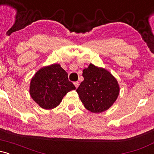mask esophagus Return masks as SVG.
I'll return each mask as SVG.
<instances>
[{
	"label": "esophagus",
	"mask_w": 154,
	"mask_h": 154,
	"mask_svg": "<svg viewBox=\"0 0 154 154\" xmlns=\"http://www.w3.org/2000/svg\"><path fill=\"white\" fill-rule=\"evenodd\" d=\"M74 85H75V87L77 88H78V86H79V82H78V81H77V82H74Z\"/></svg>",
	"instance_id": "esophagus-1"
}]
</instances>
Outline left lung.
Instances as JSON below:
<instances>
[{
	"label": "left lung",
	"mask_w": 154,
	"mask_h": 154,
	"mask_svg": "<svg viewBox=\"0 0 154 154\" xmlns=\"http://www.w3.org/2000/svg\"><path fill=\"white\" fill-rule=\"evenodd\" d=\"M82 72L84 80L77 89V93L84 106L93 113L106 111L119 95L117 80L106 69L92 63Z\"/></svg>",
	"instance_id": "left-lung-1"
}]
</instances>
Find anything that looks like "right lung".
Instances as JSON below:
<instances>
[{
    "label": "right lung",
    "instance_id": "1",
    "mask_svg": "<svg viewBox=\"0 0 154 154\" xmlns=\"http://www.w3.org/2000/svg\"><path fill=\"white\" fill-rule=\"evenodd\" d=\"M68 79V74L60 64L54 63L38 70L31 79L29 93L32 99L44 109L59 105L68 92L75 90Z\"/></svg>",
    "mask_w": 154,
    "mask_h": 154
}]
</instances>
